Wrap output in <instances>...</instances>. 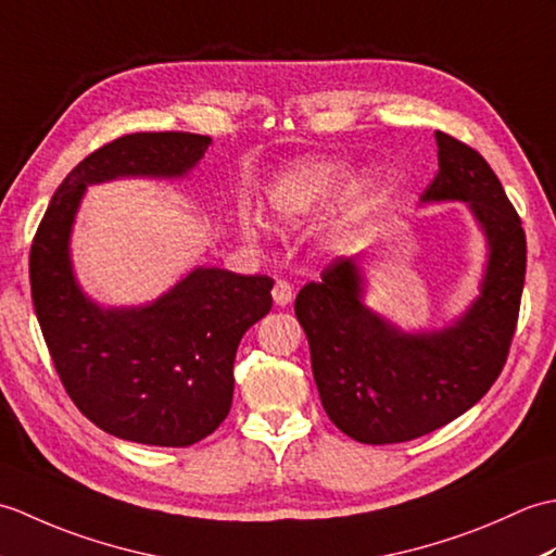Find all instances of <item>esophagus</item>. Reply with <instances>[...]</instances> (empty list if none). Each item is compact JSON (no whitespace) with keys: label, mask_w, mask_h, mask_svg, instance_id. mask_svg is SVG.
Segmentation results:
<instances>
[{"label":"esophagus","mask_w":556,"mask_h":556,"mask_svg":"<svg viewBox=\"0 0 556 556\" xmlns=\"http://www.w3.org/2000/svg\"><path fill=\"white\" fill-rule=\"evenodd\" d=\"M271 299H275L277 305H289L293 301V289L289 281H277L275 289H271Z\"/></svg>","instance_id":"1"}]
</instances>
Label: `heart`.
<instances>
[{
    "label": "heart",
    "mask_w": 556,
    "mask_h": 556,
    "mask_svg": "<svg viewBox=\"0 0 556 556\" xmlns=\"http://www.w3.org/2000/svg\"><path fill=\"white\" fill-rule=\"evenodd\" d=\"M351 167L344 162H301L277 174V179L267 186L265 207L279 224H301L320 215L332 203L346 193L351 186ZM384 203L382 184H365L351 195L344 224H356L365 219ZM239 229L245 241L263 243L267 239V224L255 215H241Z\"/></svg>",
    "instance_id": "1"
}]
</instances>
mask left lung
<instances>
[{
    "instance_id": "obj_1",
    "label": "left lung",
    "mask_w": 556,
    "mask_h": 556,
    "mask_svg": "<svg viewBox=\"0 0 556 556\" xmlns=\"http://www.w3.org/2000/svg\"><path fill=\"white\" fill-rule=\"evenodd\" d=\"M440 172L422 203L464 200L485 231L480 296L452 327L406 334L361 301L356 257H337L296 296L323 408L363 444H396L452 422L488 394L516 332L526 281L521 217L485 157L434 131Z\"/></svg>"
}]
</instances>
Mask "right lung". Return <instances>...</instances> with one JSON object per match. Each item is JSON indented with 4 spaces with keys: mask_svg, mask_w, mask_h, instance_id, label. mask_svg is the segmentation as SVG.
I'll use <instances>...</instances> for the list:
<instances>
[{
    "mask_svg": "<svg viewBox=\"0 0 556 556\" xmlns=\"http://www.w3.org/2000/svg\"><path fill=\"white\" fill-rule=\"evenodd\" d=\"M210 136L146 131L114 138L56 188L30 245V293L66 394L100 430L152 446H191L229 416L233 358L248 327L271 308L267 275L198 267L140 308L83 296L68 236L86 186L119 176L176 179Z\"/></svg>",
    "mask_w": 556,
    "mask_h": 556,
    "instance_id": "1",
    "label": "right lung"
}]
</instances>
